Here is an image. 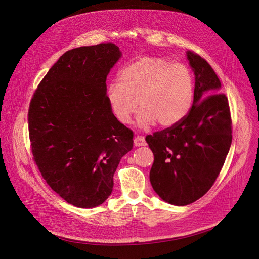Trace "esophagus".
Returning a JSON list of instances; mask_svg holds the SVG:
<instances>
[{"instance_id": "34e87169", "label": "esophagus", "mask_w": 259, "mask_h": 259, "mask_svg": "<svg viewBox=\"0 0 259 259\" xmlns=\"http://www.w3.org/2000/svg\"><path fill=\"white\" fill-rule=\"evenodd\" d=\"M134 146L136 147H142V146H146V141L143 136L137 135L134 139Z\"/></svg>"}]
</instances>
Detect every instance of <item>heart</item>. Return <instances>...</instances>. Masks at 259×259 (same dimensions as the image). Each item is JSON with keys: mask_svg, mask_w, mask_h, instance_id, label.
<instances>
[{"mask_svg": "<svg viewBox=\"0 0 259 259\" xmlns=\"http://www.w3.org/2000/svg\"><path fill=\"white\" fill-rule=\"evenodd\" d=\"M117 79L108 85L107 101L119 123L129 124L140 107L137 124L142 128L156 122L171 127L192 109L194 76L183 64L146 56L124 66Z\"/></svg>", "mask_w": 259, "mask_h": 259, "instance_id": "obj_1", "label": "heart"}]
</instances>
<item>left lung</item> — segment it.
<instances>
[{
	"label": "left lung",
	"instance_id": "8db88e82",
	"mask_svg": "<svg viewBox=\"0 0 259 259\" xmlns=\"http://www.w3.org/2000/svg\"><path fill=\"white\" fill-rule=\"evenodd\" d=\"M186 56L195 74L191 111L175 126L148 135L154 154L152 187L163 201L194 203L207 193L225 162L232 142L227 97L212 67L192 51Z\"/></svg>",
	"mask_w": 259,
	"mask_h": 259
}]
</instances>
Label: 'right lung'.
I'll return each mask as SVG.
<instances>
[{
	"label": "right lung",
	"instance_id": "add662e5",
	"mask_svg": "<svg viewBox=\"0 0 259 259\" xmlns=\"http://www.w3.org/2000/svg\"><path fill=\"white\" fill-rule=\"evenodd\" d=\"M114 44L65 52L39 83L28 112L33 159L55 193L76 207L104 203L133 132L112 114L106 78L120 58Z\"/></svg>",
	"mask_w": 259,
	"mask_h": 259
}]
</instances>
